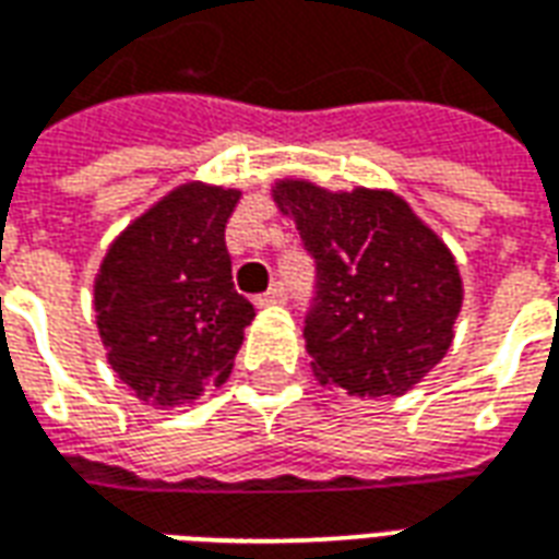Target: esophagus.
<instances>
[{"instance_id":"34e87169","label":"esophagus","mask_w":559,"mask_h":559,"mask_svg":"<svg viewBox=\"0 0 559 559\" xmlns=\"http://www.w3.org/2000/svg\"><path fill=\"white\" fill-rule=\"evenodd\" d=\"M287 299V290H284V284H272L263 296H257V305L260 308H266V305H278Z\"/></svg>"}]
</instances>
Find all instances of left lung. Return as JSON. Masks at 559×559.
<instances>
[{
    "label": "left lung",
    "instance_id": "obj_1",
    "mask_svg": "<svg viewBox=\"0 0 559 559\" xmlns=\"http://www.w3.org/2000/svg\"><path fill=\"white\" fill-rule=\"evenodd\" d=\"M275 200L314 260L305 314L314 374L356 399L404 395L452 344L455 257L392 191L278 182Z\"/></svg>",
    "mask_w": 559,
    "mask_h": 559
}]
</instances>
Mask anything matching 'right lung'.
Instances as JSON below:
<instances>
[{"instance_id":"add662e5","label":"right lung","mask_w":559,"mask_h":559,"mask_svg":"<svg viewBox=\"0 0 559 559\" xmlns=\"http://www.w3.org/2000/svg\"><path fill=\"white\" fill-rule=\"evenodd\" d=\"M239 191L182 185L104 257L95 311L107 359L158 407L194 404L230 377L254 305L233 287L224 227Z\"/></svg>"}]
</instances>
